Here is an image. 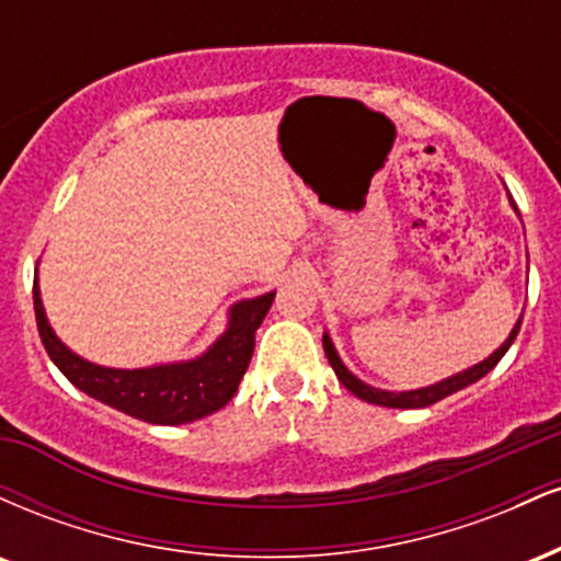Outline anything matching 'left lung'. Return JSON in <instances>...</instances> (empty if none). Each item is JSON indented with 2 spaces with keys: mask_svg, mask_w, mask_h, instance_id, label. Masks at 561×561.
I'll list each match as a JSON object with an SVG mask.
<instances>
[{
  "mask_svg": "<svg viewBox=\"0 0 561 561\" xmlns=\"http://www.w3.org/2000/svg\"><path fill=\"white\" fill-rule=\"evenodd\" d=\"M508 203H512V208L517 210V205H514L512 197H508ZM519 324H523V317H519L517 324L512 327V332H508V337L504 340V343L495 347L491 356L482 358L480 364L469 366V369H465V371H456V375L440 379V382L427 385V388H416V390H382V388H371V385H366L364 379H358L343 364V358H340L337 351H334V343H332L330 332H324L321 343H324V353H327V358H330L334 375H337L340 382H343L345 388L351 390L356 398H362V401H366V403L388 405V409H424V405H433L437 401H443V398L454 396L456 390H465V388H469V385H474V382H478V379L485 377L488 371H491L493 366L499 364L501 358H504V353L508 351V347H512L514 337H517V332H519Z\"/></svg>",
  "mask_w": 561,
  "mask_h": 561,
  "instance_id": "obj_1",
  "label": "left lung"
}]
</instances>
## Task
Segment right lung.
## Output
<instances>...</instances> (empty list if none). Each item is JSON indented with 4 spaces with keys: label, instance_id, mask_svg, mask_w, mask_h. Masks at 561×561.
<instances>
[{
    "label": "right lung",
    "instance_id": "add662e5",
    "mask_svg": "<svg viewBox=\"0 0 561 561\" xmlns=\"http://www.w3.org/2000/svg\"><path fill=\"white\" fill-rule=\"evenodd\" d=\"M276 293L259 298L237 300L229 308L227 330L216 337L208 351L190 362H171L141 366V369H113L81 358L57 337L49 324L38 289V272L34 276V311L38 337L47 347L57 369L76 388L94 401L124 411L134 420L150 424H186L224 409L240 388L250 358H253L255 332L266 319Z\"/></svg>",
    "mask_w": 561,
    "mask_h": 561
}]
</instances>
